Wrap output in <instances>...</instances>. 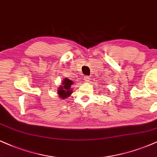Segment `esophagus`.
Returning <instances> with one entry per match:
<instances>
[{
    "instance_id": "esophagus-1",
    "label": "esophagus",
    "mask_w": 157,
    "mask_h": 157,
    "mask_svg": "<svg viewBox=\"0 0 157 157\" xmlns=\"http://www.w3.org/2000/svg\"><path fill=\"white\" fill-rule=\"evenodd\" d=\"M84 79L85 82H90V77L87 76V75H86V76H84Z\"/></svg>"
}]
</instances>
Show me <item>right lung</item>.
<instances>
[{"label":"right lung","mask_w":157,"mask_h":157,"mask_svg":"<svg viewBox=\"0 0 157 157\" xmlns=\"http://www.w3.org/2000/svg\"><path fill=\"white\" fill-rule=\"evenodd\" d=\"M61 85L58 87L57 94L59 98L61 99H65L68 98L72 94L73 88L72 85L74 84L73 81L70 80L69 78H63V80L61 82Z\"/></svg>","instance_id":"add662e5"}]
</instances>
